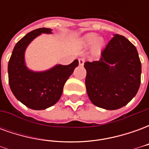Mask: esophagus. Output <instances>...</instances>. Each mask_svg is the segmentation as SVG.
<instances>
[{
  "label": "esophagus",
  "mask_w": 149,
  "mask_h": 149,
  "mask_svg": "<svg viewBox=\"0 0 149 149\" xmlns=\"http://www.w3.org/2000/svg\"><path fill=\"white\" fill-rule=\"evenodd\" d=\"M84 61H85V59H84V58H80V59H79V65L82 66V65H84Z\"/></svg>",
  "instance_id": "34e87169"
}]
</instances>
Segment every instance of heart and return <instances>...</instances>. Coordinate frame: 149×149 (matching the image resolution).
<instances>
[{
	"label": "heart",
	"instance_id": "b5f03b06",
	"mask_svg": "<svg viewBox=\"0 0 149 149\" xmlns=\"http://www.w3.org/2000/svg\"><path fill=\"white\" fill-rule=\"evenodd\" d=\"M82 45L86 47L92 46V53L94 55H97L100 53V51L103 49L104 45V40L101 37H98L97 33H88L81 39Z\"/></svg>",
	"mask_w": 149,
	"mask_h": 149
}]
</instances>
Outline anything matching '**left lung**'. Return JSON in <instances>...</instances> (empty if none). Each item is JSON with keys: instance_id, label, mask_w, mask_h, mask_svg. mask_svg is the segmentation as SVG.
<instances>
[{"instance_id": "1", "label": "left lung", "mask_w": 149, "mask_h": 149, "mask_svg": "<svg viewBox=\"0 0 149 149\" xmlns=\"http://www.w3.org/2000/svg\"><path fill=\"white\" fill-rule=\"evenodd\" d=\"M98 61L84 63L88 96L94 105L116 110L137 93L141 63L137 50L124 36L115 34Z\"/></svg>"}]
</instances>
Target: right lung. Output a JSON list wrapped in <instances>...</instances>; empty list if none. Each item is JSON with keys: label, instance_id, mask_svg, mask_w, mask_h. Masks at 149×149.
Here are the masks:
<instances>
[{"label": "right lung", "instance_id": "add662e5", "mask_svg": "<svg viewBox=\"0 0 149 149\" xmlns=\"http://www.w3.org/2000/svg\"><path fill=\"white\" fill-rule=\"evenodd\" d=\"M42 33L52 34V29H37L21 38L16 44L8 65L12 93L23 104L34 110L48 109L60 100L65 82L79 64L78 60H75L70 65H56L45 71L29 69L25 64V50Z\"/></svg>", "mask_w": 149, "mask_h": 149}]
</instances>
